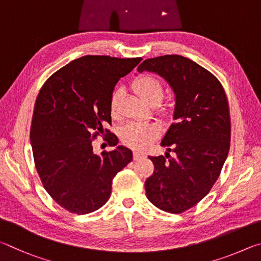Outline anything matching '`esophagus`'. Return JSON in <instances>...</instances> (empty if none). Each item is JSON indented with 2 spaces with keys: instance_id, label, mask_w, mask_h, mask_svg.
<instances>
[{
  "instance_id": "1",
  "label": "esophagus",
  "mask_w": 261,
  "mask_h": 261,
  "mask_svg": "<svg viewBox=\"0 0 261 261\" xmlns=\"http://www.w3.org/2000/svg\"><path fill=\"white\" fill-rule=\"evenodd\" d=\"M144 156L143 153H141V152H139V151H134L133 152V158H134V161H138V159H140V158H142Z\"/></svg>"
}]
</instances>
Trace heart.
I'll return each instance as SVG.
<instances>
[{"label":"heart","instance_id":"b5f03b06","mask_svg":"<svg viewBox=\"0 0 261 261\" xmlns=\"http://www.w3.org/2000/svg\"><path fill=\"white\" fill-rule=\"evenodd\" d=\"M133 88L141 98L144 99L151 107H157L162 103L164 97V86L162 81L152 75H141L134 81ZM122 89L113 90L110 97L109 109L113 118L119 114V108L122 99ZM159 129L152 123H128L121 130L122 142L128 147L135 149H144L158 138Z\"/></svg>","mask_w":261,"mask_h":261}]
</instances>
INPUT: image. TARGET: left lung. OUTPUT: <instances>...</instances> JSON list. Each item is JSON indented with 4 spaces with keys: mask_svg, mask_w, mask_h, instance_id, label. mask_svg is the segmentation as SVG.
I'll return each instance as SVG.
<instances>
[{
    "mask_svg": "<svg viewBox=\"0 0 261 261\" xmlns=\"http://www.w3.org/2000/svg\"><path fill=\"white\" fill-rule=\"evenodd\" d=\"M138 71L157 73L174 91L175 121L161 144L176 156L149 157L154 171L144 186L154 206L182 213L210 193L226 162L230 145L227 96L211 72L180 55L145 59Z\"/></svg>",
    "mask_w": 261,
    "mask_h": 261,
    "instance_id": "1",
    "label": "left lung"
}]
</instances>
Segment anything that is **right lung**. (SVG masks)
I'll return each mask as SVG.
<instances>
[{"label":"right lung","mask_w":261,"mask_h":261,"mask_svg":"<svg viewBox=\"0 0 261 261\" xmlns=\"http://www.w3.org/2000/svg\"><path fill=\"white\" fill-rule=\"evenodd\" d=\"M141 61L88 55L55 72L40 89L30 135L35 167L47 193L68 212L87 214L102 207L113 177L133 161L122 145L96 154L93 142L111 123L114 86ZM105 140L111 147L118 144L112 133Z\"/></svg>","instance_id":"1"}]
</instances>
